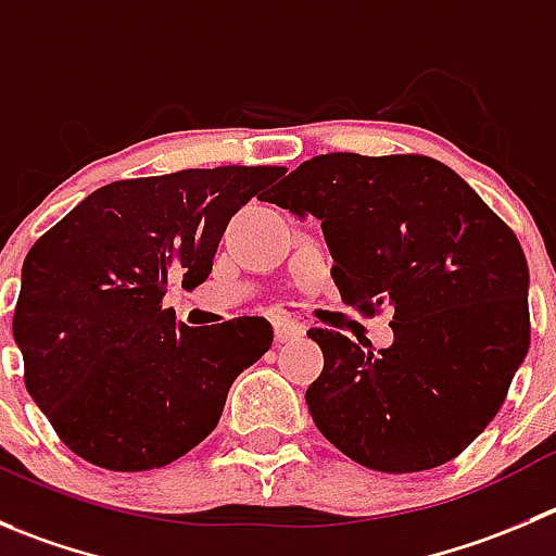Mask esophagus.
I'll return each instance as SVG.
<instances>
[{
	"mask_svg": "<svg viewBox=\"0 0 556 556\" xmlns=\"http://www.w3.org/2000/svg\"><path fill=\"white\" fill-rule=\"evenodd\" d=\"M273 325H275V341L278 343H287V341H292V338H300L305 332V327L300 325L298 319H289V316H278Z\"/></svg>",
	"mask_w": 556,
	"mask_h": 556,
	"instance_id": "obj_1",
	"label": "esophagus"
}]
</instances>
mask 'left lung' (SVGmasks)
<instances>
[{
  "mask_svg": "<svg viewBox=\"0 0 556 556\" xmlns=\"http://www.w3.org/2000/svg\"><path fill=\"white\" fill-rule=\"evenodd\" d=\"M264 202L321 220L343 303L393 308V343L308 330L325 368L305 390L327 440L377 472L456 458L500 412L530 349V269L505 220L445 163L330 152Z\"/></svg>",
  "mask_w": 556,
  "mask_h": 556,
  "instance_id": "left-lung-1",
  "label": "left lung"
}]
</instances>
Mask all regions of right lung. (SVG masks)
I'll use <instances>...</instances> for the list:
<instances>
[{
  "mask_svg": "<svg viewBox=\"0 0 556 556\" xmlns=\"http://www.w3.org/2000/svg\"><path fill=\"white\" fill-rule=\"evenodd\" d=\"M278 177V166H218L119 179L26 253L13 316L24 382L84 462L166 467L218 426L273 327L237 316L193 330L163 294L177 275L190 289L207 281L231 215Z\"/></svg>",
  "mask_w": 556,
  "mask_h": 556,
  "instance_id": "1",
  "label": "right lung"
}]
</instances>
